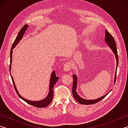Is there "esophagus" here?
Wrapping results in <instances>:
<instances>
[{"label": "esophagus", "instance_id": "1", "mask_svg": "<svg viewBox=\"0 0 128 128\" xmlns=\"http://www.w3.org/2000/svg\"><path fill=\"white\" fill-rule=\"evenodd\" d=\"M72 68V64L70 62H66V63L64 65V70L66 71V72H68Z\"/></svg>", "mask_w": 128, "mask_h": 128}]
</instances>
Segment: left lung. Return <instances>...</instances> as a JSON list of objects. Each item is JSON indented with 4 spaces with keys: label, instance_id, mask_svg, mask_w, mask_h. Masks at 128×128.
Segmentation results:
<instances>
[{
    "label": "left lung",
    "instance_id": "left-lung-1",
    "mask_svg": "<svg viewBox=\"0 0 128 128\" xmlns=\"http://www.w3.org/2000/svg\"><path fill=\"white\" fill-rule=\"evenodd\" d=\"M105 33H106V36H105V40L106 42L108 43V44L109 45V46L111 47V48L112 50L114 53L115 55L116 58V69L118 68V51H117L116 48V42L114 40V38L111 34L108 32L107 30H105ZM116 74H117V69L115 72V75H114V82L115 83L116 80ZM73 86H72V93H73V96L74 97V98L78 102L82 104H85V105H90L92 104H95L96 103L99 102V101L104 98V97L107 95V94L104 95V96L100 97V98L94 99V100H86L80 97L77 93L76 92V87H77V77L76 75H73ZM111 92V91H110Z\"/></svg>",
    "mask_w": 128,
    "mask_h": 128
}]
</instances>
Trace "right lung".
Here are the masks:
<instances>
[{"label":"right lung","mask_w":128,"mask_h":128,"mask_svg":"<svg viewBox=\"0 0 128 128\" xmlns=\"http://www.w3.org/2000/svg\"><path fill=\"white\" fill-rule=\"evenodd\" d=\"M28 26V25H25L24 26L22 27V29L20 30V31L18 32V35L17 36L16 39H15V40L14 41V43L12 44V46L11 47V49H10V66H11V62H12V50L13 48H14V47L16 46L17 44V43H18L19 42H20V40L22 39V36H24V33L25 32V30H26L27 29V27ZM12 78V82L13 84H14V89L16 90V92H17V95H18V96L20 97V98H21L22 99V100H24L25 102H26L27 103L29 104L30 105H32L34 106V107H38V108H43V107H47V106H48L52 100V99H53V95H54V90H53V88H54V86L55 84L56 83V82L58 80V78H59V77L56 76V74H55V71H54L51 74V78H50V92L49 93L47 96H46V98H44L43 100H40V101H37V102H33V101H30V100H26V99H24V98H22V96H21V95L18 94V92H17V90L16 89V86H14V79H13V77L11 76Z\"/></svg>","instance_id":"1"}]
</instances>
